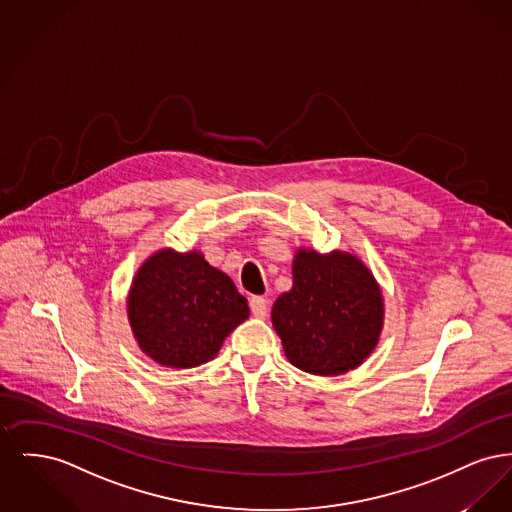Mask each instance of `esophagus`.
<instances>
[{
  "label": "esophagus",
  "instance_id": "obj_1",
  "mask_svg": "<svg viewBox=\"0 0 512 512\" xmlns=\"http://www.w3.org/2000/svg\"><path fill=\"white\" fill-rule=\"evenodd\" d=\"M249 309H251V313H253L255 317H267L268 301L263 295H253V297L249 299Z\"/></svg>",
  "mask_w": 512,
  "mask_h": 512
}]
</instances>
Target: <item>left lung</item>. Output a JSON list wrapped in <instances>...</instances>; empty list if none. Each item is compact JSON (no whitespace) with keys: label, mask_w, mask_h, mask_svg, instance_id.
<instances>
[{"label":"left lung","mask_w":512,"mask_h":512,"mask_svg":"<svg viewBox=\"0 0 512 512\" xmlns=\"http://www.w3.org/2000/svg\"><path fill=\"white\" fill-rule=\"evenodd\" d=\"M272 324L292 365L336 376L361 365L378 343L384 303L368 268L353 255L301 249L293 288L272 307Z\"/></svg>","instance_id":"obj_1"}]
</instances>
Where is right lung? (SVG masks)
<instances>
[{
    "label": "right lung",
    "instance_id": "right-lung-1",
    "mask_svg": "<svg viewBox=\"0 0 512 512\" xmlns=\"http://www.w3.org/2000/svg\"><path fill=\"white\" fill-rule=\"evenodd\" d=\"M249 317L234 282L199 253L171 249L138 270L128 318L140 347L159 365L192 368L211 361L224 338Z\"/></svg>",
    "mask_w": 512,
    "mask_h": 512
}]
</instances>
